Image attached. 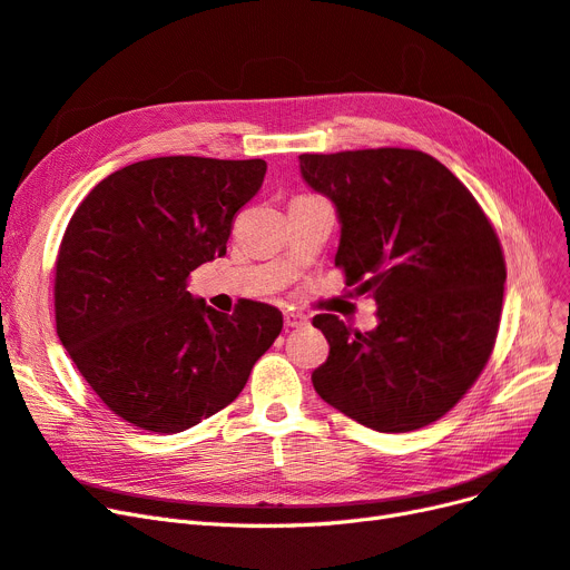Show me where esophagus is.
Listing matches in <instances>:
<instances>
[{
    "label": "esophagus",
    "mask_w": 570,
    "mask_h": 570,
    "mask_svg": "<svg viewBox=\"0 0 570 570\" xmlns=\"http://www.w3.org/2000/svg\"><path fill=\"white\" fill-rule=\"evenodd\" d=\"M306 323H308V318L304 316V313H294V311L285 313V327H287V330H294V327H304Z\"/></svg>",
    "instance_id": "obj_1"
}]
</instances>
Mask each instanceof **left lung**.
<instances>
[{"label":"left lung","instance_id":"left-lung-1","mask_svg":"<svg viewBox=\"0 0 570 570\" xmlns=\"http://www.w3.org/2000/svg\"><path fill=\"white\" fill-rule=\"evenodd\" d=\"M299 169L337 209L335 266L377 304L370 332L332 313L313 318L330 344L313 389L384 434L436 422L476 382L498 337L507 268L493 226L422 150L304 153Z\"/></svg>","mask_w":570,"mask_h":570}]
</instances>
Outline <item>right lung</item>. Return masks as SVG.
Wrapping results in <instances>:
<instances>
[{
    "mask_svg": "<svg viewBox=\"0 0 570 570\" xmlns=\"http://www.w3.org/2000/svg\"><path fill=\"white\" fill-rule=\"evenodd\" d=\"M264 160L171 155L112 171L75 209L56 259V332L117 417L179 434L238 399L283 330L276 306L233 316L186 289L224 257Z\"/></svg>",
    "mask_w": 570,
    "mask_h": 570,
    "instance_id": "obj_1",
    "label": "right lung"
}]
</instances>
